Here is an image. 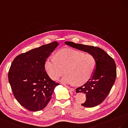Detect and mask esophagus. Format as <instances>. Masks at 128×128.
I'll return each mask as SVG.
<instances>
[{
	"label": "esophagus",
	"instance_id": "1",
	"mask_svg": "<svg viewBox=\"0 0 128 128\" xmlns=\"http://www.w3.org/2000/svg\"><path fill=\"white\" fill-rule=\"evenodd\" d=\"M64 86H65V87H66L67 88H68L69 90H70V91H72V92H74V88H71V87H69V86H66V85H64Z\"/></svg>",
	"mask_w": 128,
	"mask_h": 128
}]
</instances>
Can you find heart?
Instances as JSON below:
<instances>
[{
    "label": "heart",
    "mask_w": 128,
    "mask_h": 128,
    "mask_svg": "<svg viewBox=\"0 0 128 128\" xmlns=\"http://www.w3.org/2000/svg\"><path fill=\"white\" fill-rule=\"evenodd\" d=\"M96 60L90 53L72 49H62L54 58H47L45 68L50 78L57 80L63 74H66L62 82L81 85L92 77L96 68Z\"/></svg>",
    "instance_id": "heart-1"
}]
</instances>
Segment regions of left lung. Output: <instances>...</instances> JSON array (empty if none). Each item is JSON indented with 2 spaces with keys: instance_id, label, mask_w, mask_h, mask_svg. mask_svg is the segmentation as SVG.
I'll use <instances>...</instances> for the list:
<instances>
[{
  "instance_id": "1",
  "label": "left lung",
  "mask_w": 128,
  "mask_h": 128,
  "mask_svg": "<svg viewBox=\"0 0 128 128\" xmlns=\"http://www.w3.org/2000/svg\"><path fill=\"white\" fill-rule=\"evenodd\" d=\"M65 43L73 48L91 54L96 58V68L94 74L84 85L76 88V92L86 94V100L82 104V106H96L106 98L115 82L116 67L114 60L98 47L72 42H65Z\"/></svg>"
}]
</instances>
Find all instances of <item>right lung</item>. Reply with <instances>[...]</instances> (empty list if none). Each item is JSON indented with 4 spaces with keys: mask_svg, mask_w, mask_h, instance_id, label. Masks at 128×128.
Listing matches in <instances>:
<instances>
[{
    "mask_svg": "<svg viewBox=\"0 0 128 128\" xmlns=\"http://www.w3.org/2000/svg\"><path fill=\"white\" fill-rule=\"evenodd\" d=\"M54 41L20 54L8 71L13 94L22 106L36 112L44 108L60 84L51 79L45 70V62L58 46Z\"/></svg>",
    "mask_w": 128,
    "mask_h": 128,
    "instance_id": "right-lung-1",
    "label": "right lung"
}]
</instances>
